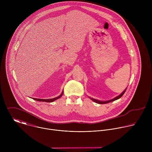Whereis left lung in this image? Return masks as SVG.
I'll return each mask as SVG.
<instances>
[{"instance_id":"8db88e82","label":"left lung","mask_w":152,"mask_h":152,"mask_svg":"<svg viewBox=\"0 0 152 152\" xmlns=\"http://www.w3.org/2000/svg\"><path fill=\"white\" fill-rule=\"evenodd\" d=\"M126 89H127V88L119 95V96H117V97H115V98H114V99H111V100H106V101H101V100H97V99H93V98H91V97H88L91 100H93V102H96V103H99V104H105V103H110V102H113V101H115V100H118V99H120V98H121V97H122V96L124 94V93H125V91H126Z\"/></svg>"}]
</instances>
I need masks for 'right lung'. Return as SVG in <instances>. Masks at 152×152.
<instances>
[{"instance_id":"1","label":"right lung","mask_w":152,"mask_h":152,"mask_svg":"<svg viewBox=\"0 0 152 152\" xmlns=\"http://www.w3.org/2000/svg\"><path fill=\"white\" fill-rule=\"evenodd\" d=\"M63 92L64 91H62V93L61 94V95H59V96L56 97H55V98H53V99H36V98H33L34 100H37V101H39V102H52L58 99H59L63 94Z\"/></svg>"}]
</instances>
